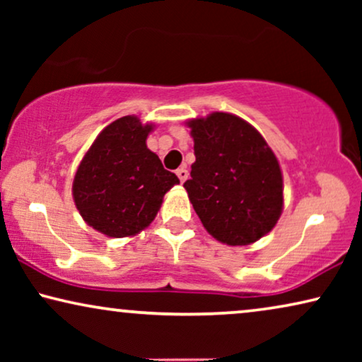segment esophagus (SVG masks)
Segmentation results:
<instances>
[{"label": "esophagus", "instance_id": "esophagus-1", "mask_svg": "<svg viewBox=\"0 0 362 362\" xmlns=\"http://www.w3.org/2000/svg\"><path fill=\"white\" fill-rule=\"evenodd\" d=\"M176 175H177V177H180L181 182H185L187 180V176H189V173H187L186 168H180V170L176 171Z\"/></svg>", "mask_w": 362, "mask_h": 362}]
</instances>
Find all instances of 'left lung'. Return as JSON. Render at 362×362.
Returning <instances> with one entry per match:
<instances>
[{"label": "left lung", "instance_id": "8db88e82", "mask_svg": "<svg viewBox=\"0 0 362 362\" xmlns=\"http://www.w3.org/2000/svg\"><path fill=\"white\" fill-rule=\"evenodd\" d=\"M187 127L196 161L185 187L202 226L222 244H254L284 209L279 160L264 136L232 113L192 118Z\"/></svg>", "mask_w": 362, "mask_h": 362}]
</instances>
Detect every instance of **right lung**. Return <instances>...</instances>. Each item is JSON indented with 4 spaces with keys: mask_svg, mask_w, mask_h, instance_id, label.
Wrapping results in <instances>:
<instances>
[{
    "mask_svg": "<svg viewBox=\"0 0 362 362\" xmlns=\"http://www.w3.org/2000/svg\"><path fill=\"white\" fill-rule=\"evenodd\" d=\"M151 123L127 115L103 128L74 176L72 196L82 219L108 237H130L160 211L163 196L180 180L148 150Z\"/></svg>",
    "mask_w": 362,
    "mask_h": 362,
    "instance_id": "add662e5",
    "label": "right lung"
}]
</instances>
